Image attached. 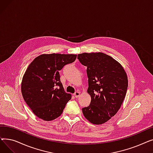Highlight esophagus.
Instances as JSON below:
<instances>
[{
	"label": "esophagus",
	"mask_w": 153,
	"mask_h": 153,
	"mask_svg": "<svg viewBox=\"0 0 153 153\" xmlns=\"http://www.w3.org/2000/svg\"><path fill=\"white\" fill-rule=\"evenodd\" d=\"M74 95L75 96V97L77 98V97H79V95H80V92L79 91H77L74 94Z\"/></svg>",
	"instance_id": "34e87169"
}]
</instances>
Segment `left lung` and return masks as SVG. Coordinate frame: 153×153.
<instances>
[{
	"label": "left lung",
	"mask_w": 153,
	"mask_h": 153,
	"mask_svg": "<svg viewBox=\"0 0 153 153\" xmlns=\"http://www.w3.org/2000/svg\"><path fill=\"white\" fill-rule=\"evenodd\" d=\"M87 66V92L90 105L82 108L85 118L95 125L107 122L120 109L128 88V78L121 64L103 53H84L77 55Z\"/></svg>",
	"instance_id": "1"
}]
</instances>
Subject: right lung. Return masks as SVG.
<instances>
[{"label":"right lung","instance_id":"obj_1","mask_svg":"<svg viewBox=\"0 0 153 153\" xmlns=\"http://www.w3.org/2000/svg\"><path fill=\"white\" fill-rule=\"evenodd\" d=\"M76 54H42L32 61L23 75L21 84L24 100L33 114L51 121L62 113L71 94L64 91L59 71L73 62Z\"/></svg>","mask_w":153,"mask_h":153}]
</instances>
